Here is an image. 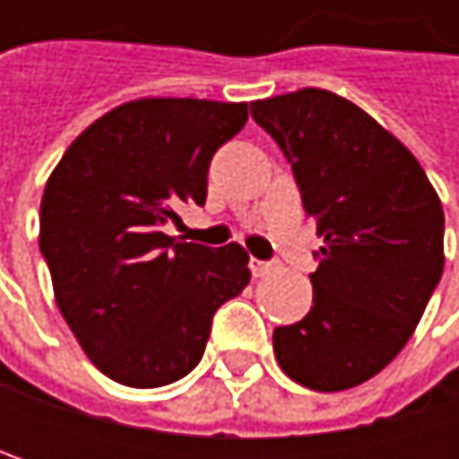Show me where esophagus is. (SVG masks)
I'll list each match as a JSON object with an SVG mask.
<instances>
[{"label":"esophagus","mask_w":459,"mask_h":459,"mask_svg":"<svg viewBox=\"0 0 459 459\" xmlns=\"http://www.w3.org/2000/svg\"><path fill=\"white\" fill-rule=\"evenodd\" d=\"M271 268H273V263H268V260H257V257H249V271H252V276H265Z\"/></svg>","instance_id":"1"}]
</instances>
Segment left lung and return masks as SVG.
<instances>
[{
  "instance_id": "left-lung-1",
  "label": "left lung",
  "mask_w": 459,
  "mask_h": 459,
  "mask_svg": "<svg viewBox=\"0 0 459 459\" xmlns=\"http://www.w3.org/2000/svg\"><path fill=\"white\" fill-rule=\"evenodd\" d=\"M249 111L324 236L314 308L273 329L276 359L306 388H353L396 359L441 279V202L412 153L334 92L308 87Z\"/></svg>"
}]
</instances>
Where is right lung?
I'll list each match as a JSON object with an SVG mask.
<instances>
[{
    "label": "right lung",
    "instance_id": "obj_1",
    "mask_svg": "<svg viewBox=\"0 0 459 459\" xmlns=\"http://www.w3.org/2000/svg\"><path fill=\"white\" fill-rule=\"evenodd\" d=\"M247 103L145 98L68 145L39 210V249L55 300L90 361L111 380L159 388L204 356L215 311L249 284V255L180 241V204L207 202L215 151Z\"/></svg>",
    "mask_w": 459,
    "mask_h": 459
}]
</instances>
